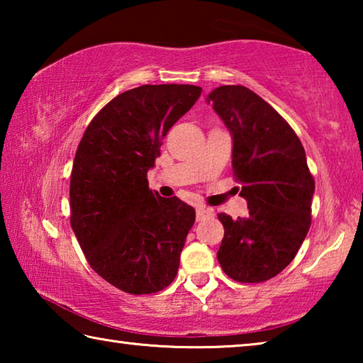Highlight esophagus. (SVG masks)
<instances>
[{
	"label": "esophagus",
	"mask_w": 363,
	"mask_h": 363,
	"mask_svg": "<svg viewBox=\"0 0 363 363\" xmlns=\"http://www.w3.org/2000/svg\"><path fill=\"white\" fill-rule=\"evenodd\" d=\"M208 218H213V210L205 206H199L196 208V220H203Z\"/></svg>",
	"instance_id": "34e87169"
}]
</instances>
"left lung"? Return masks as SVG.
Wrapping results in <instances>:
<instances>
[{
    "instance_id": "left-lung-1",
    "label": "left lung",
    "mask_w": 363,
    "mask_h": 363,
    "mask_svg": "<svg viewBox=\"0 0 363 363\" xmlns=\"http://www.w3.org/2000/svg\"><path fill=\"white\" fill-rule=\"evenodd\" d=\"M206 102L232 136V167L248 203L245 218L220 213L218 261L230 279L259 284L290 264L311 227L315 182L290 125L245 86L224 84Z\"/></svg>"
}]
</instances>
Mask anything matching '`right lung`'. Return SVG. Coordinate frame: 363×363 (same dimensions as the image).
I'll list each match as a JSON object with an SVG mask.
<instances>
[{
	"label": "right lung",
	"mask_w": 363,
	"mask_h": 363,
	"mask_svg": "<svg viewBox=\"0 0 363 363\" xmlns=\"http://www.w3.org/2000/svg\"><path fill=\"white\" fill-rule=\"evenodd\" d=\"M201 94L194 84H144L110 101L89 123L70 177V223L79 247L104 280L131 294L167 288L195 223L182 200L152 192L169 128Z\"/></svg>",
	"instance_id": "add662e5"
}]
</instances>
